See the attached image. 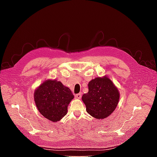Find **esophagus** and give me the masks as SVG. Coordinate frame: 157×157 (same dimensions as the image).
I'll return each mask as SVG.
<instances>
[{
    "instance_id": "obj_1",
    "label": "esophagus",
    "mask_w": 157,
    "mask_h": 157,
    "mask_svg": "<svg viewBox=\"0 0 157 157\" xmlns=\"http://www.w3.org/2000/svg\"><path fill=\"white\" fill-rule=\"evenodd\" d=\"M81 97H82V94L81 93H79V94H76L75 95V98L76 99H80L81 98Z\"/></svg>"
}]
</instances>
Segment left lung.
I'll return each mask as SVG.
<instances>
[{
	"label": "left lung",
	"mask_w": 157,
	"mask_h": 157,
	"mask_svg": "<svg viewBox=\"0 0 157 157\" xmlns=\"http://www.w3.org/2000/svg\"><path fill=\"white\" fill-rule=\"evenodd\" d=\"M88 86V92L82 97L87 113L98 120L105 119L115 110L119 101V91L106 75L91 80Z\"/></svg>",
	"instance_id": "8db88e82"
}]
</instances>
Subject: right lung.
I'll list each match as a JSON object with an SVG mask.
<instances>
[{
	"mask_svg": "<svg viewBox=\"0 0 157 157\" xmlns=\"http://www.w3.org/2000/svg\"><path fill=\"white\" fill-rule=\"evenodd\" d=\"M74 98L71 90L57 80L47 79L34 92L35 105L41 115L54 122L67 113V107Z\"/></svg>",
	"mask_w": 157,
	"mask_h": 157,
	"instance_id": "1",
	"label": "right lung"
}]
</instances>
